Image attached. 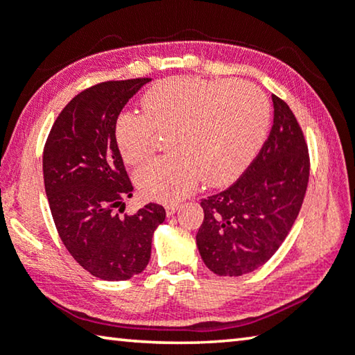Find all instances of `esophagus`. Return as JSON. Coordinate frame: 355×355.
<instances>
[{"mask_svg":"<svg viewBox=\"0 0 355 355\" xmlns=\"http://www.w3.org/2000/svg\"><path fill=\"white\" fill-rule=\"evenodd\" d=\"M178 210V205H175V204H168V205H166V213H167V216H172V215H175V211Z\"/></svg>","mask_w":355,"mask_h":355,"instance_id":"1","label":"esophagus"}]
</instances>
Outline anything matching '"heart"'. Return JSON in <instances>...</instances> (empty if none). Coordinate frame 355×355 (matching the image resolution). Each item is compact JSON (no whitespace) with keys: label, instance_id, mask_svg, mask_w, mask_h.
Here are the masks:
<instances>
[{"label":"heart","instance_id":"b5f03b06","mask_svg":"<svg viewBox=\"0 0 355 355\" xmlns=\"http://www.w3.org/2000/svg\"><path fill=\"white\" fill-rule=\"evenodd\" d=\"M144 115L123 112L115 144L123 161L136 166L150 155L153 132L168 131L171 155L137 168L145 198L177 202L199 180L210 187L234 182L261 148L270 125L267 98L246 82L172 77L155 83L140 101Z\"/></svg>","mask_w":355,"mask_h":355}]
</instances>
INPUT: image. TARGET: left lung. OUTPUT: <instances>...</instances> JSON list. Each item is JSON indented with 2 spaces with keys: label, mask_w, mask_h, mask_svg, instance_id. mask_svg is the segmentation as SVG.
I'll use <instances>...</instances> for the list:
<instances>
[{
  "label": "left lung",
  "mask_w": 355,
  "mask_h": 355,
  "mask_svg": "<svg viewBox=\"0 0 355 355\" xmlns=\"http://www.w3.org/2000/svg\"><path fill=\"white\" fill-rule=\"evenodd\" d=\"M270 136L237 182L202 199L196 235L202 261L219 277H240L263 266L288 237L309 178L303 132L283 99L272 94Z\"/></svg>",
  "instance_id": "1"
}]
</instances>
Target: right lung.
<instances>
[{
  "label": "right lung",
  "instance_id": "obj_1",
  "mask_svg": "<svg viewBox=\"0 0 355 355\" xmlns=\"http://www.w3.org/2000/svg\"><path fill=\"white\" fill-rule=\"evenodd\" d=\"M150 80H110L83 89L61 110L44 147V184L60 239L87 272L105 281L144 272L155 230L166 219L157 204L134 215L115 211L125 210L134 189L115 144V121Z\"/></svg>",
  "mask_w": 355,
  "mask_h": 355
}]
</instances>
